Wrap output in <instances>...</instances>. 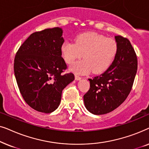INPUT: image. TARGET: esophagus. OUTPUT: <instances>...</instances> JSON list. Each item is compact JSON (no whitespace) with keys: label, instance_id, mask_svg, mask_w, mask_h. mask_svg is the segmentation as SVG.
Wrapping results in <instances>:
<instances>
[{"label":"esophagus","instance_id":"obj_1","mask_svg":"<svg viewBox=\"0 0 149 149\" xmlns=\"http://www.w3.org/2000/svg\"><path fill=\"white\" fill-rule=\"evenodd\" d=\"M74 77H75V79H76L77 81H79V80H81V77L80 76H79V75H77V74H75Z\"/></svg>","mask_w":149,"mask_h":149}]
</instances>
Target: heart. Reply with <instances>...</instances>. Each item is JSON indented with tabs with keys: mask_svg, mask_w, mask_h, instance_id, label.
Segmentation results:
<instances>
[{
	"mask_svg": "<svg viewBox=\"0 0 149 149\" xmlns=\"http://www.w3.org/2000/svg\"><path fill=\"white\" fill-rule=\"evenodd\" d=\"M117 42L113 38L95 33L87 32L75 38L74 43L65 41L61 46V54L65 62L72 64L70 70L77 74H86L92 70L98 74L111 66L117 56Z\"/></svg>",
	"mask_w": 149,
	"mask_h": 149,
	"instance_id": "b5f03b06",
	"label": "heart"
}]
</instances>
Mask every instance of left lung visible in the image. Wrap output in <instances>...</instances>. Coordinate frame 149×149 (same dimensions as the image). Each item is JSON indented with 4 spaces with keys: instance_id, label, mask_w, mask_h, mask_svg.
<instances>
[{
    "instance_id": "obj_1",
    "label": "left lung",
    "mask_w": 149,
    "mask_h": 149,
    "mask_svg": "<svg viewBox=\"0 0 149 149\" xmlns=\"http://www.w3.org/2000/svg\"><path fill=\"white\" fill-rule=\"evenodd\" d=\"M118 51L111 66L89 79L90 88L83 95L85 107L93 115H104L119 107L129 95L138 68V60L127 38L115 36Z\"/></svg>"
}]
</instances>
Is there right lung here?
<instances>
[{"label": "right lung", "mask_w": 149, "mask_h": 149, "mask_svg": "<svg viewBox=\"0 0 149 149\" xmlns=\"http://www.w3.org/2000/svg\"><path fill=\"white\" fill-rule=\"evenodd\" d=\"M62 33L59 27L34 32L20 46L14 60V74L22 97L41 113L58 109L62 90L74 79L72 73H62L67 67L61 54Z\"/></svg>", "instance_id": "right-lung-1"}]
</instances>
